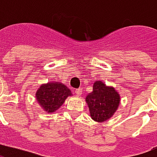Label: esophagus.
<instances>
[{"label":"esophagus","instance_id":"1","mask_svg":"<svg viewBox=\"0 0 157 157\" xmlns=\"http://www.w3.org/2000/svg\"><path fill=\"white\" fill-rule=\"evenodd\" d=\"M75 93L77 95V96H81L82 94V88H80V89H76L75 90Z\"/></svg>","mask_w":157,"mask_h":157}]
</instances>
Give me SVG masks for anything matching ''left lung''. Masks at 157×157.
<instances>
[{"label":"left lung","instance_id":"8db88e82","mask_svg":"<svg viewBox=\"0 0 157 157\" xmlns=\"http://www.w3.org/2000/svg\"><path fill=\"white\" fill-rule=\"evenodd\" d=\"M90 117L96 121L102 122L111 118L118 108L120 96L113 87L103 82H96L93 90L86 97Z\"/></svg>","mask_w":157,"mask_h":157}]
</instances>
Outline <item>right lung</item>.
Returning a JSON list of instances; mask_svg holds the SVG:
<instances>
[{
  "label": "right lung",
  "instance_id": "1",
  "mask_svg": "<svg viewBox=\"0 0 157 157\" xmlns=\"http://www.w3.org/2000/svg\"><path fill=\"white\" fill-rule=\"evenodd\" d=\"M71 96L68 88L61 83H47L36 91V100L46 112H54L63 104L67 96Z\"/></svg>",
  "mask_w": 157,
  "mask_h": 157
}]
</instances>
